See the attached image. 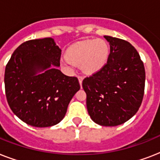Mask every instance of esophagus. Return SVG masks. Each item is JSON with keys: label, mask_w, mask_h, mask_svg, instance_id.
I'll return each instance as SVG.
<instances>
[{"label": "esophagus", "mask_w": 160, "mask_h": 160, "mask_svg": "<svg viewBox=\"0 0 160 160\" xmlns=\"http://www.w3.org/2000/svg\"><path fill=\"white\" fill-rule=\"evenodd\" d=\"M83 79H84V78H83V76H82V75H78V80H79V82H80V85H82V81H83Z\"/></svg>", "instance_id": "esophagus-1"}]
</instances>
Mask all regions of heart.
Instances as JSON below:
<instances>
[{
	"label": "heart",
	"mask_w": 160,
	"mask_h": 160,
	"mask_svg": "<svg viewBox=\"0 0 160 160\" xmlns=\"http://www.w3.org/2000/svg\"><path fill=\"white\" fill-rule=\"evenodd\" d=\"M109 55V46L105 41H85L71 46L67 57L63 58L61 63L69 69L73 68L74 64L81 65L85 72L95 73L105 66Z\"/></svg>",
	"instance_id": "b5f03b06"
}]
</instances>
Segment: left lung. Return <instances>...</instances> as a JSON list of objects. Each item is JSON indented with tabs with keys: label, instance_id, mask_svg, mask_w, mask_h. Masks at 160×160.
Instances as JSON below:
<instances>
[{
	"label": "left lung",
	"instance_id": "obj_1",
	"mask_svg": "<svg viewBox=\"0 0 160 160\" xmlns=\"http://www.w3.org/2000/svg\"><path fill=\"white\" fill-rule=\"evenodd\" d=\"M110 52L105 66L83 80L90 118L103 126H116L139 110L144 93L145 70L138 51L122 39L104 36Z\"/></svg>",
	"mask_w": 160,
	"mask_h": 160
}]
</instances>
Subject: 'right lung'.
<instances>
[{"instance_id":"right-lung-1","label":"right lung","mask_w":160,"mask_h":160,"mask_svg":"<svg viewBox=\"0 0 160 160\" xmlns=\"http://www.w3.org/2000/svg\"><path fill=\"white\" fill-rule=\"evenodd\" d=\"M61 50L52 38L24 42L14 51L5 70L8 105L22 121L35 127H50L65 117L67 107L80 90L75 76L64 75Z\"/></svg>"}]
</instances>
